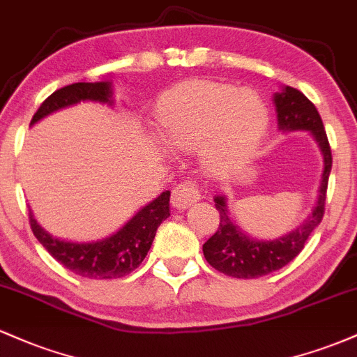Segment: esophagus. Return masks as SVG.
Masks as SVG:
<instances>
[{
  "label": "esophagus",
  "instance_id": "1",
  "mask_svg": "<svg viewBox=\"0 0 357 357\" xmlns=\"http://www.w3.org/2000/svg\"><path fill=\"white\" fill-rule=\"evenodd\" d=\"M173 204L176 208H190L191 204L198 203L202 199V188L196 181H191V179H186V181L179 183L178 186L173 190Z\"/></svg>",
  "mask_w": 357,
  "mask_h": 357
}]
</instances>
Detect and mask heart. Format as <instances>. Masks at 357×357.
<instances>
[{"label":"heart","instance_id":"b5f03b06","mask_svg":"<svg viewBox=\"0 0 357 357\" xmlns=\"http://www.w3.org/2000/svg\"><path fill=\"white\" fill-rule=\"evenodd\" d=\"M267 109L253 92L218 84H188L161 100L158 127L167 146L202 149L213 171L245 162L267 130Z\"/></svg>","mask_w":357,"mask_h":357}]
</instances>
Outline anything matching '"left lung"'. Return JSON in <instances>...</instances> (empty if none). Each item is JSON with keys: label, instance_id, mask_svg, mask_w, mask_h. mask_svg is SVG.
I'll use <instances>...</instances> for the list:
<instances>
[{"label": "left lung", "instance_id": "left-lung-1", "mask_svg": "<svg viewBox=\"0 0 357 357\" xmlns=\"http://www.w3.org/2000/svg\"><path fill=\"white\" fill-rule=\"evenodd\" d=\"M275 107L278 126L284 130H310L315 141L321 146L324 154V173L319 190L317 206L312 216L305 220L296 231L272 241H258L248 238L231 223L228 216L227 202L223 196H216L215 206L220 213V225L215 235L203 245V253L208 264L218 272L235 278H257L268 275L275 270L285 267L304 248L310 233L319 227L326 211L327 183H329L331 167H333V153L329 139L324 129L322 119L315 105L301 90L285 87L280 93H275Z\"/></svg>", "mask_w": 357, "mask_h": 357}]
</instances>
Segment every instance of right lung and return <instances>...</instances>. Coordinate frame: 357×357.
<instances>
[{
    "instance_id": "add662e5",
    "label": "right lung",
    "mask_w": 357,
    "mask_h": 357,
    "mask_svg": "<svg viewBox=\"0 0 357 357\" xmlns=\"http://www.w3.org/2000/svg\"><path fill=\"white\" fill-rule=\"evenodd\" d=\"M109 82H79L67 87L55 90L50 97L43 100L40 109L31 119V124L38 122L55 110L68 107L80 100L109 102ZM169 191L162 192L153 203L137 211L126 227L116 235L96 241V243H72V241L56 240L48 235L33 220L31 211L28 213L30 227L36 240L43 245L50 255L60 261L65 268L87 278H121L129 275L142 264L155 236L159 225L169 216Z\"/></svg>"
}]
</instances>
